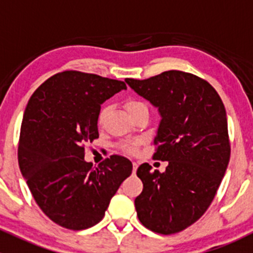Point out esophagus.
<instances>
[{"label": "esophagus", "instance_id": "34e87169", "mask_svg": "<svg viewBox=\"0 0 253 253\" xmlns=\"http://www.w3.org/2000/svg\"><path fill=\"white\" fill-rule=\"evenodd\" d=\"M132 165H133V174H136L137 168H138V164H137L136 162H133V163H132Z\"/></svg>", "mask_w": 253, "mask_h": 253}]
</instances>
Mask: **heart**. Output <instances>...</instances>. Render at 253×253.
<instances>
[{
  "instance_id": "1",
  "label": "heart",
  "mask_w": 253,
  "mask_h": 253,
  "mask_svg": "<svg viewBox=\"0 0 253 253\" xmlns=\"http://www.w3.org/2000/svg\"><path fill=\"white\" fill-rule=\"evenodd\" d=\"M143 106H145L144 104L141 103V101H138V100H133V99L126 101V109H127V111L129 112V115L133 114L134 111L138 110L139 108H143ZM105 112H106V108H103L100 110V112H99V116H98L99 124H101V122H103L104 116H105ZM137 145H138V141L124 142L120 144V149H121L122 152L127 153V154H133L137 149Z\"/></svg>"
}]
</instances>
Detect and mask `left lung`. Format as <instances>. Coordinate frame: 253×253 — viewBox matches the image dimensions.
<instances>
[{"label":"left lung","instance_id":"obj_1","mask_svg":"<svg viewBox=\"0 0 253 253\" xmlns=\"http://www.w3.org/2000/svg\"><path fill=\"white\" fill-rule=\"evenodd\" d=\"M138 95L158 108L162 120L153 159L168 162L152 172L137 170L143 191L134 200L139 221L154 233L170 235L198 220L220 186L230 159L226 111L215 89L182 71H167L148 79L127 78Z\"/></svg>","mask_w":253,"mask_h":253}]
</instances>
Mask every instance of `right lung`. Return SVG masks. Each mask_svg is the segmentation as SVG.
<instances>
[{"label":"right lung","instance_id":"obj_1","mask_svg":"<svg viewBox=\"0 0 253 253\" xmlns=\"http://www.w3.org/2000/svg\"><path fill=\"white\" fill-rule=\"evenodd\" d=\"M125 82L78 71L45 81L30 96L20 126L18 163L35 202L60 226L83 230L104 218L110 200L132 172V163L111 155L96 168L84 145L99 137L101 104L126 89Z\"/></svg>","mask_w":253,"mask_h":253}]
</instances>
